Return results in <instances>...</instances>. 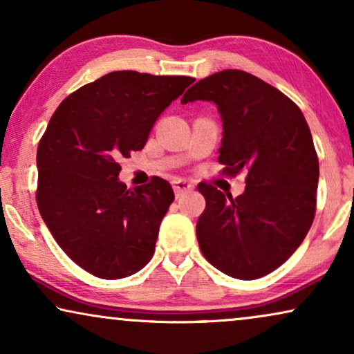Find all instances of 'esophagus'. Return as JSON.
<instances>
[{
    "label": "esophagus",
    "instance_id": "1",
    "mask_svg": "<svg viewBox=\"0 0 354 354\" xmlns=\"http://www.w3.org/2000/svg\"><path fill=\"white\" fill-rule=\"evenodd\" d=\"M172 187H174V192H176L177 196H180L187 192H192L193 188H195V185H193L192 182L185 180V178H177V180H174Z\"/></svg>",
    "mask_w": 354,
    "mask_h": 354
}]
</instances>
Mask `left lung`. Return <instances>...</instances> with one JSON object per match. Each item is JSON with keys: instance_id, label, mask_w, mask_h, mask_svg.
Segmentation results:
<instances>
[{"instance_id": "obj_1", "label": "left lung", "mask_w": 354, "mask_h": 354, "mask_svg": "<svg viewBox=\"0 0 354 354\" xmlns=\"http://www.w3.org/2000/svg\"><path fill=\"white\" fill-rule=\"evenodd\" d=\"M211 101L222 120L219 162L246 172L240 196L200 183L206 209L196 222L201 253L230 277L254 280L301 245L316 211L319 161L311 130L282 91L245 71L196 82L180 103Z\"/></svg>"}]
</instances>
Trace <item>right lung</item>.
Returning a JSON list of instances; mask_svg holds the SVG:
<instances>
[{
  "instance_id": "add662e5",
  "label": "right lung",
  "mask_w": 354,
  "mask_h": 354,
  "mask_svg": "<svg viewBox=\"0 0 354 354\" xmlns=\"http://www.w3.org/2000/svg\"><path fill=\"white\" fill-rule=\"evenodd\" d=\"M195 79L109 72L59 104L37 151L38 211L64 253L100 279L129 277L149 263L171 183L129 190L122 158L147 143L154 122Z\"/></svg>"
}]
</instances>
